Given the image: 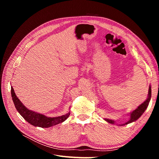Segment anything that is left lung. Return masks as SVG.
<instances>
[{
	"mask_svg": "<svg viewBox=\"0 0 159 159\" xmlns=\"http://www.w3.org/2000/svg\"><path fill=\"white\" fill-rule=\"evenodd\" d=\"M151 87H149L148 98L147 99V100L145 102H143L141 105H139V106L135 110L133 111L131 113V118H130V119L127 123H125V124H123L122 125H123L129 124V123H132L133 121H135L136 120H137L139 117H140L142 115V114L145 112V111L146 110L147 107H148L149 102H150V100H151ZM105 120L110 123L114 124L113 120H110V119H105Z\"/></svg>",
	"mask_w": 159,
	"mask_h": 159,
	"instance_id": "8db88e82",
	"label": "left lung"
}]
</instances>
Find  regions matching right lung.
<instances>
[{"mask_svg":"<svg viewBox=\"0 0 159 159\" xmlns=\"http://www.w3.org/2000/svg\"><path fill=\"white\" fill-rule=\"evenodd\" d=\"M11 95L14 104L15 105V107L18 113L21 115V116L26 121L35 127H40L43 128L52 127L53 125H56L57 124L64 122L70 116V113H68L66 115H62L61 117H46L44 115L28 110L26 107H25V105L20 102V101L16 97L12 87H11Z\"/></svg>","mask_w":159,"mask_h":159,"instance_id":"obj_1","label":"right lung"}]
</instances>
